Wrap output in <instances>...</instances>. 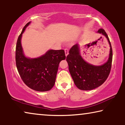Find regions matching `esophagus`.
I'll list each match as a JSON object with an SVG mask.
<instances>
[{
    "mask_svg": "<svg viewBox=\"0 0 125 125\" xmlns=\"http://www.w3.org/2000/svg\"><path fill=\"white\" fill-rule=\"evenodd\" d=\"M64 52H65V56H67L69 54V51H68V50L67 49V48H65V49L64 50Z\"/></svg>",
    "mask_w": 125,
    "mask_h": 125,
    "instance_id": "1",
    "label": "esophagus"
}]
</instances>
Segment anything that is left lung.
Returning <instances> with one entry per match:
<instances>
[{
	"mask_svg": "<svg viewBox=\"0 0 125 125\" xmlns=\"http://www.w3.org/2000/svg\"><path fill=\"white\" fill-rule=\"evenodd\" d=\"M97 33L106 38L110 45V53L106 62L100 65H95L88 63L82 57L79 44H75L69 50L66 61L69 71L76 86L82 90H90L99 87L104 83L110 72L113 51L111 43L104 30L100 29Z\"/></svg>",
	"mask_w": 125,
	"mask_h": 125,
	"instance_id": "left-lung-1",
	"label": "left lung"
}]
</instances>
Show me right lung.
I'll return each instance as SVG.
<instances>
[{
  "instance_id": "add662e5",
  "label": "right lung",
  "mask_w": 125,
  "mask_h": 125,
  "mask_svg": "<svg viewBox=\"0 0 125 125\" xmlns=\"http://www.w3.org/2000/svg\"><path fill=\"white\" fill-rule=\"evenodd\" d=\"M30 23V21L24 26L17 41L16 67L20 77L28 87L38 92H46L54 85L59 64L65 59L64 51L49 50L37 58L25 56L21 40L22 33Z\"/></svg>"
}]
</instances>
